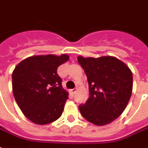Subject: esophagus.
<instances>
[{
  "label": "esophagus",
  "instance_id": "esophagus-1",
  "mask_svg": "<svg viewBox=\"0 0 148 148\" xmlns=\"http://www.w3.org/2000/svg\"><path fill=\"white\" fill-rule=\"evenodd\" d=\"M71 92L72 94L74 95V94H75V92H77V88H73V89H71Z\"/></svg>",
  "mask_w": 148,
  "mask_h": 148
}]
</instances>
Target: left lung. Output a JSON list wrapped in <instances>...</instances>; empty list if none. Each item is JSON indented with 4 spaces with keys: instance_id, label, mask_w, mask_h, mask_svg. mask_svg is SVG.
I'll return each mask as SVG.
<instances>
[{
    "instance_id": "1",
    "label": "left lung",
    "mask_w": 148,
    "mask_h": 148,
    "mask_svg": "<svg viewBox=\"0 0 148 148\" xmlns=\"http://www.w3.org/2000/svg\"><path fill=\"white\" fill-rule=\"evenodd\" d=\"M77 61L86 74L89 97L79 106L84 119L104 126L118 118L131 97L133 75L123 62L110 56L99 58L78 56Z\"/></svg>"
}]
</instances>
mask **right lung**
Returning a JSON list of instances; mask_svg holds the SVG:
<instances>
[{"mask_svg": "<svg viewBox=\"0 0 148 148\" xmlns=\"http://www.w3.org/2000/svg\"><path fill=\"white\" fill-rule=\"evenodd\" d=\"M68 60L66 54L34 56L15 66L12 73L13 94L21 112L30 121L45 125L62 115L68 92L62 87L57 68Z\"/></svg>", "mask_w": 148, "mask_h": 148, "instance_id": "add662e5", "label": "right lung"}]
</instances>
